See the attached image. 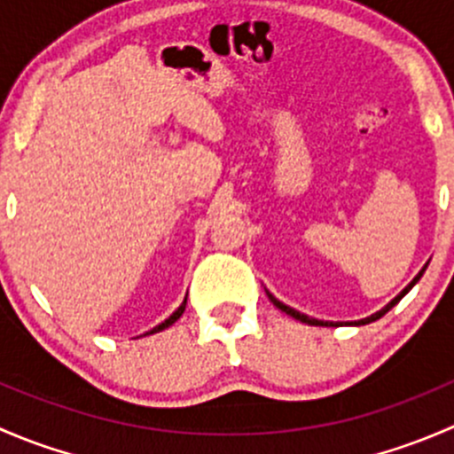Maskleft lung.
Instances as JSON below:
<instances>
[{
	"label": "left lung",
	"instance_id": "1",
	"mask_svg": "<svg viewBox=\"0 0 454 454\" xmlns=\"http://www.w3.org/2000/svg\"><path fill=\"white\" fill-rule=\"evenodd\" d=\"M428 263H430V261H426V265H424V268H422V270H419V272H418V277H415V278H413V281H411V283H409V286H406V287H404V290H402V292H400V294H397V296H395V299H393V301H391V303H387V305H384V308H382V309H380V312L371 314V316H367V318H363V320H356V323H354V325H369V323H373V320L382 318V316H384V314H387V312H388V309H391V308H395V305H397V303H400V301H402V299H404V296H406V294H409V292H411V290H413V286H415V283H418V281H419V278H422V274L426 272V268H428ZM265 294H268V299H270V301H272V303H274V305H277V308H278V309H281V312H286L287 316H292V318L301 320V323H305V325H318V327H329V325H333V323H329V320H318V318H312V316H308V314H301V312H299V309H294V308H290V305L281 303V301H278V299H277V296H272V294H270V292H268V290H265Z\"/></svg>",
	"mask_w": 454,
	"mask_h": 454
}]
</instances>
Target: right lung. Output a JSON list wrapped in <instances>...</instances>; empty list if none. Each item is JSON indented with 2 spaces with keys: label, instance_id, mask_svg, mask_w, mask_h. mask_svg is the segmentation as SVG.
I'll list each match as a JSON object with an SVG mask.
<instances>
[{
  "label": "right lung",
  "instance_id": "add662e5",
  "mask_svg": "<svg viewBox=\"0 0 454 454\" xmlns=\"http://www.w3.org/2000/svg\"><path fill=\"white\" fill-rule=\"evenodd\" d=\"M184 309H186V299H184V301H182V305H180V308H177V309H176V312H173L171 316H168V318H167V320H162V323H160V325H155V327H153V329H151V332H146V333H158V332H162V329L171 327V325H173V323H176V320H177V318H180V316H182V314H184Z\"/></svg>",
  "mask_w": 454,
  "mask_h": 454
}]
</instances>
